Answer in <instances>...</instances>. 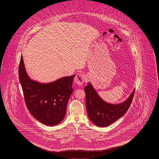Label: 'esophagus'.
<instances>
[{"label":"esophagus","mask_w":159,"mask_h":159,"mask_svg":"<svg viewBox=\"0 0 159 159\" xmlns=\"http://www.w3.org/2000/svg\"><path fill=\"white\" fill-rule=\"evenodd\" d=\"M84 80H85V77L84 75L81 73H78L75 77V82L79 85H82L83 84L84 82Z\"/></svg>","instance_id":"esophagus-1"}]
</instances>
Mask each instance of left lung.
Wrapping results in <instances>:
<instances>
[{
  "label": "left lung",
  "mask_w": 159,
  "mask_h": 159,
  "mask_svg": "<svg viewBox=\"0 0 159 159\" xmlns=\"http://www.w3.org/2000/svg\"><path fill=\"white\" fill-rule=\"evenodd\" d=\"M84 92L89 118L94 125L103 127L111 125L125 114L132 103L135 90L127 100L117 105L103 101L90 83L84 87Z\"/></svg>",
  "instance_id": "8db88e82"
}]
</instances>
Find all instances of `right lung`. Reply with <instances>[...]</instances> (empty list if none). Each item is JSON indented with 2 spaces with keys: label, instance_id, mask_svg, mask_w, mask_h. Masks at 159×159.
<instances>
[{
  "label": "right lung",
  "instance_id": "obj_1",
  "mask_svg": "<svg viewBox=\"0 0 159 159\" xmlns=\"http://www.w3.org/2000/svg\"><path fill=\"white\" fill-rule=\"evenodd\" d=\"M75 77H65L48 84L33 81L27 75L21 56L19 77L27 108L34 118L47 125H57L63 120Z\"/></svg>",
  "mask_w": 159,
  "mask_h": 159
}]
</instances>
